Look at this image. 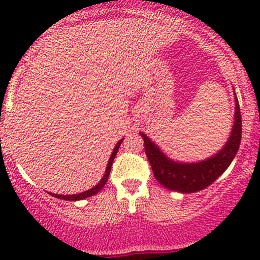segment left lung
<instances>
[{"label":"left lung","mask_w":260,"mask_h":260,"mask_svg":"<svg viewBox=\"0 0 260 260\" xmlns=\"http://www.w3.org/2000/svg\"><path fill=\"white\" fill-rule=\"evenodd\" d=\"M145 141V151L156 180L166 188L182 193L196 192L210 186L234 159L242 140V114L239 102L235 95V117L232 133L225 146L210 158L195 164L170 159L145 133H141Z\"/></svg>","instance_id":"8db88e82"}]
</instances>
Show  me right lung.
<instances>
[{
	"label": "right lung",
	"instance_id": "add662e5",
	"mask_svg": "<svg viewBox=\"0 0 260 260\" xmlns=\"http://www.w3.org/2000/svg\"><path fill=\"white\" fill-rule=\"evenodd\" d=\"M123 138L119 141V142L117 143L114 147L113 152H112L111 154V158H109L108 161V165H107V169H106V174H104L103 179L99 181L98 183H96L95 186H94L93 188H90V190L88 191H84V192H80V193H75V195H57V193H50L51 196H54V198H57V199H61V200H69V201H78V200H83V199H86V198H90V196L95 195V193H98L99 191L102 190V188L104 187V185H106V182L108 181V177H109V174H111V169H112V165H113V161H114V157L115 154H117L118 152V148H119L120 143H122Z\"/></svg>",
	"mask_w": 260,
	"mask_h": 260
}]
</instances>
